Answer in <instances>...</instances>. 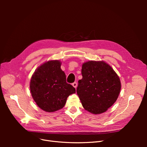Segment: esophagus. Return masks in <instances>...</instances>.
Segmentation results:
<instances>
[{"label": "esophagus", "mask_w": 147, "mask_h": 147, "mask_svg": "<svg viewBox=\"0 0 147 147\" xmlns=\"http://www.w3.org/2000/svg\"><path fill=\"white\" fill-rule=\"evenodd\" d=\"M72 84V86H73L74 88H76L77 87V82H74V83H73Z\"/></svg>", "instance_id": "34e87169"}]
</instances>
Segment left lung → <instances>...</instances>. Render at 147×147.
I'll list each match as a JSON object with an SVG mask.
<instances>
[{
    "instance_id": "obj_1",
    "label": "left lung",
    "mask_w": 147,
    "mask_h": 147,
    "mask_svg": "<svg viewBox=\"0 0 147 147\" xmlns=\"http://www.w3.org/2000/svg\"><path fill=\"white\" fill-rule=\"evenodd\" d=\"M82 74L77 92L83 108L93 114L106 112L116 102L121 90L117 74L105 62L93 61L82 65Z\"/></svg>"
}]
</instances>
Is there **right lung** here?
Instances as JSON below:
<instances>
[{
  "instance_id": "1",
  "label": "right lung",
  "mask_w": 147,
  "mask_h": 147,
  "mask_svg": "<svg viewBox=\"0 0 147 147\" xmlns=\"http://www.w3.org/2000/svg\"><path fill=\"white\" fill-rule=\"evenodd\" d=\"M61 62L50 61L37 69L30 83L31 94L37 105L47 112L63 108L69 96L75 93V88L66 82Z\"/></svg>"
}]
</instances>
